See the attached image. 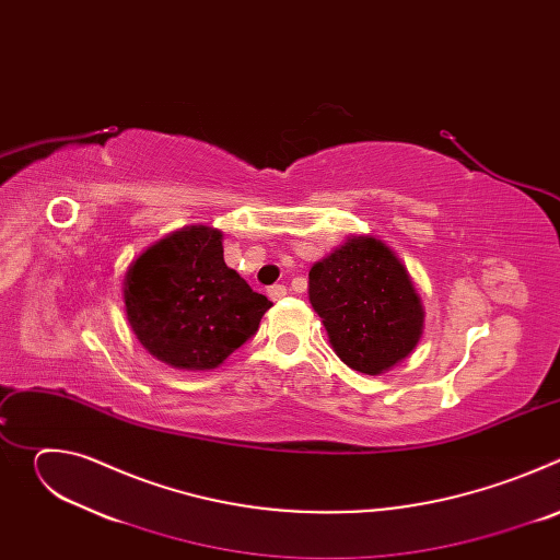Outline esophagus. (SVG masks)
Returning a JSON list of instances; mask_svg holds the SVG:
<instances>
[{
    "label": "esophagus",
    "mask_w": 560,
    "mask_h": 560,
    "mask_svg": "<svg viewBox=\"0 0 560 560\" xmlns=\"http://www.w3.org/2000/svg\"><path fill=\"white\" fill-rule=\"evenodd\" d=\"M285 294H288V288L281 285V283H275L272 288H268V296H270L272 301H279V299H283Z\"/></svg>",
    "instance_id": "esophagus-1"
}]
</instances>
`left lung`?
<instances>
[{
  "instance_id": "obj_1",
  "label": "left lung",
  "mask_w": 560,
  "mask_h": 560,
  "mask_svg": "<svg viewBox=\"0 0 560 560\" xmlns=\"http://www.w3.org/2000/svg\"><path fill=\"white\" fill-rule=\"evenodd\" d=\"M310 303L337 357L363 374L404 361L423 335V305L396 255L374 236H350L310 268Z\"/></svg>"
}]
</instances>
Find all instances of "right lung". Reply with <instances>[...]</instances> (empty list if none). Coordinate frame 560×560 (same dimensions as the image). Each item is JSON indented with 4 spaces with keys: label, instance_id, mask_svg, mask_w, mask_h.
Listing matches in <instances>:
<instances>
[{
    "label": "right lung",
    "instance_id": "right-lung-1",
    "mask_svg": "<svg viewBox=\"0 0 560 560\" xmlns=\"http://www.w3.org/2000/svg\"><path fill=\"white\" fill-rule=\"evenodd\" d=\"M124 303L141 346L173 368L212 370L257 330L270 301L223 261L221 232L188 225L130 264Z\"/></svg>",
    "mask_w": 560,
    "mask_h": 560
}]
</instances>
